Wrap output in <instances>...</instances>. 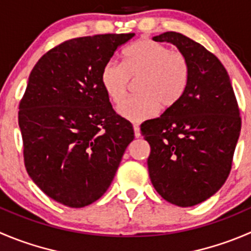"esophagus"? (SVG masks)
I'll use <instances>...</instances> for the list:
<instances>
[{
    "mask_svg": "<svg viewBox=\"0 0 251 251\" xmlns=\"http://www.w3.org/2000/svg\"><path fill=\"white\" fill-rule=\"evenodd\" d=\"M133 131H135V137L138 138L141 136L140 133V126L137 125V124H133Z\"/></svg>",
    "mask_w": 251,
    "mask_h": 251,
    "instance_id": "1",
    "label": "esophagus"
}]
</instances>
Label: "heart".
Returning a JSON list of instances; mask_svg holds the SVG:
<instances>
[{
  "instance_id": "b5f03b06",
  "label": "heart",
  "mask_w": 251,
  "mask_h": 251,
  "mask_svg": "<svg viewBox=\"0 0 251 251\" xmlns=\"http://www.w3.org/2000/svg\"><path fill=\"white\" fill-rule=\"evenodd\" d=\"M190 64L180 51L157 41L142 39L131 44L124 52V64L108 61L100 71V83L113 103L125 98L131 79H137V96L118 106L125 120L141 123L162 109L179 103L190 82Z\"/></svg>"
}]
</instances>
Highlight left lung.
<instances>
[{
	"instance_id": "obj_1",
	"label": "left lung",
	"mask_w": 251,
	"mask_h": 251,
	"mask_svg": "<svg viewBox=\"0 0 251 251\" xmlns=\"http://www.w3.org/2000/svg\"><path fill=\"white\" fill-rule=\"evenodd\" d=\"M176 46L190 64L179 103L141 125L150 143L151 181L168 202L190 207L217 193L232 169L242 119L225 66L201 44L176 31L153 38Z\"/></svg>"
}]
</instances>
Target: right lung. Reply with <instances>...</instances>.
I'll return each instance as SVG.
<instances>
[{
  "label": "right lung",
  "instance_id": "add662e5",
  "mask_svg": "<svg viewBox=\"0 0 251 251\" xmlns=\"http://www.w3.org/2000/svg\"><path fill=\"white\" fill-rule=\"evenodd\" d=\"M133 35L66 40L31 70L18 111L24 165L39 189L62 205L79 208L100 199L135 137L100 83L104 65Z\"/></svg>",
  "mask_w": 251,
  "mask_h": 251
}]
</instances>
